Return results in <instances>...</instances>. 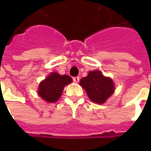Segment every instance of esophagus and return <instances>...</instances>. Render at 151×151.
Instances as JSON below:
<instances>
[{
    "mask_svg": "<svg viewBox=\"0 0 151 151\" xmlns=\"http://www.w3.org/2000/svg\"><path fill=\"white\" fill-rule=\"evenodd\" d=\"M73 81L75 83H78L80 81V78L79 77H74V78H73Z\"/></svg>",
    "mask_w": 151,
    "mask_h": 151,
    "instance_id": "obj_1",
    "label": "esophagus"
}]
</instances>
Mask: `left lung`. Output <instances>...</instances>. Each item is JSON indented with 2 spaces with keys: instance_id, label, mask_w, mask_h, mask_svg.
<instances>
[{
  "instance_id": "1",
  "label": "left lung",
  "mask_w": 151,
  "mask_h": 151,
  "mask_svg": "<svg viewBox=\"0 0 151 151\" xmlns=\"http://www.w3.org/2000/svg\"><path fill=\"white\" fill-rule=\"evenodd\" d=\"M81 86L86 91L92 102L103 104L114 93V81L110 78L103 75L99 70L90 71L87 77L81 79Z\"/></svg>"
}]
</instances>
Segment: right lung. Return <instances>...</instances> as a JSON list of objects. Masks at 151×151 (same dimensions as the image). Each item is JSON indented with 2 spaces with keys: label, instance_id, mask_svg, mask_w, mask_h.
I'll return each mask as SVG.
<instances>
[{
  "label": "right lung",
  "instance_id": "1",
  "mask_svg": "<svg viewBox=\"0 0 151 151\" xmlns=\"http://www.w3.org/2000/svg\"><path fill=\"white\" fill-rule=\"evenodd\" d=\"M72 82V78L68 75H60L52 72L38 86L39 96L48 103H55L60 98L64 87Z\"/></svg>",
  "mask_w": 151,
  "mask_h": 151
}]
</instances>
